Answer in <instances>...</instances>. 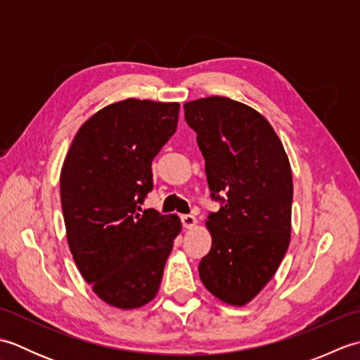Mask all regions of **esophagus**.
<instances>
[{"mask_svg":"<svg viewBox=\"0 0 360 360\" xmlns=\"http://www.w3.org/2000/svg\"><path fill=\"white\" fill-rule=\"evenodd\" d=\"M181 221H182V226L186 229H192L196 224V218L193 215H182Z\"/></svg>","mask_w":360,"mask_h":360,"instance_id":"1","label":"esophagus"}]
</instances>
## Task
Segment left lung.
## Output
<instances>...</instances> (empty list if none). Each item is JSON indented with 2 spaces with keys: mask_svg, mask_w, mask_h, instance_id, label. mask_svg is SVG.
Wrapping results in <instances>:
<instances>
[{
  "mask_svg": "<svg viewBox=\"0 0 360 360\" xmlns=\"http://www.w3.org/2000/svg\"><path fill=\"white\" fill-rule=\"evenodd\" d=\"M205 160L212 249L200 278L221 302L243 307L277 272L290 241L292 173L269 122L250 106L213 96L184 105Z\"/></svg>",
  "mask_w": 360,
  "mask_h": 360,
  "instance_id": "8db88e82",
  "label": "left lung"
}]
</instances>
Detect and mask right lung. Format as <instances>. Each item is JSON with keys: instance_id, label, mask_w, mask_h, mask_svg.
<instances>
[{"instance_id": "right-lung-1", "label": "right lung", "mask_w": 360, "mask_h": 360, "mask_svg": "<svg viewBox=\"0 0 360 360\" xmlns=\"http://www.w3.org/2000/svg\"><path fill=\"white\" fill-rule=\"evenodd\" d=\"M179 103L127 98L105 106L75 134L60 174L66 238L82 277L111 307L156 297L181 232L176 215L141 204L151 162L178 127Z\"/></svg>"}]
</instances>
